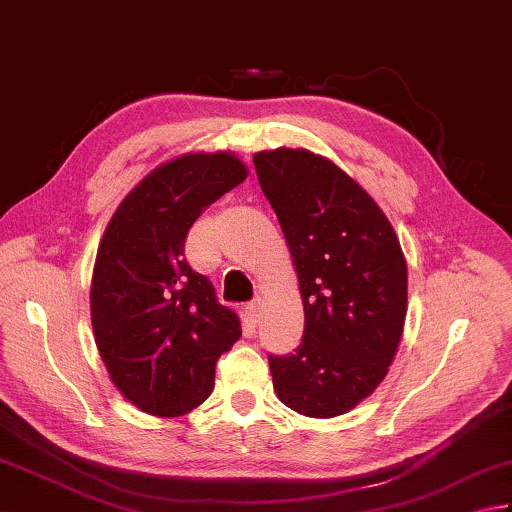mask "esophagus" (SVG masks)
<instances>
[{"mask_svg": "<svg viewBox=\"0 0 512 512\" xmlns=\"http://www.w3.org/2000/svg\"><path fill=\"white\" fill-rule=\"evenodd\" d=\"M247 312L252 314L254 321H258V316H260V298H254L252 303H247Z\"/></svg>", "mask_w": 512, "mask_h": 512, "instance_id": "1", "label": "esophagus"}]
</instances>
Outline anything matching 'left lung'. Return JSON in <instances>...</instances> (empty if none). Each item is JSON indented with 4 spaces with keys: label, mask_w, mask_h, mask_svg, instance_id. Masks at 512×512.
Listing matches in <instances>:
<instances>
[{
    "label": "left lung",
    "mask_w": 512,
    "mask_h": 512,
    "mask_svg": "<svg viewBox=\"0 0 512 512\" xmlns=\"http://www.w3.org/2000/svg\"><path fill=\"white\" fill-rule=\"evenodd\" d=\"M260 189L276 211L301 287L305 332L269 356L276 397L314 419L350 412L397 354L408 267L381 207L332 160L307 149L258 151Z\"/></svg>",
    "instance_id": "1"
}]
</instances>
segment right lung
I'll return each instance as SVG.
<instances>
[{
	"mask_svg": "<svg viewBox=\"0 0 512 512\" xmlns=\"http://www.w3.org/2000/svg\"><path fill=\"white\" fill-rule=\"evenodd\" d=\"M234 153H185L153 169L106 225L91 281L95 343L115 388L153 417H182L214 390L216 361L243 330L189 267L202 209L247 178Z\"/></svg>",
	"mask_w": 512,
	"mask_h": 512,
	"instance_id": "add662e5",
	"label": "right lung"
}]
</instances>
